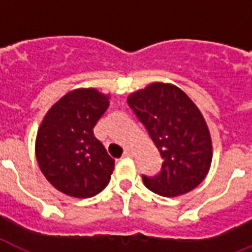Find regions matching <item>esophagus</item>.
Wrapping results in <instances>:
<instances>
[{"label": "esophagus", "mask_w": 252, "mask_h": 252, "mask_svg": "<svg viewBox=\"0 0 252 252\" xmlns=\"http://www.w3.org/2000/svg\"><path fill=\"white\" fill-rule=\"evenodd\" d=\"M132 156H133V152L130 149H126L123 153V157H132Z\"/></svg>", "instance_id": "esophagus-1"}]
</instances>
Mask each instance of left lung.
Segmentation results:
<instances>
[{
    "mask_svg": "<svg viewBox=\"0 0 252 252\" xmlns=\"http://www.w3.org/2000/svg\"><path fill=\"white\" fill-rule=\"evenodd\" d=\"M162 158L161 171L142 175L150 191L165 197L183 195L204 180L212 162V141L203 115L179 87L152 84L128 98Z\"/></svg>",
    "mask_w": 252,
    "mask_h": 252,
    "instance_id": "left-lung-1",
    "label": "left lung"
}]
</instances>
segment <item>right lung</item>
I'll list each match as a JSON object with an SVG mask.
<instances>
[{
    "label": "right lung",
    "instance_id": "obj_1",
    "mask_svg": "<svg viewBox=\"0 0 252 252\" xmlns=\"http://www.w3.org/2000/svg\"><path fill=\"white\" fill-rule=\"evenodd\" d=\"M108 96L80 89L63 96L45 115L36 136V159L49 183L73 197L103 191L115 159L94 136V126L108 108Z\"/></svg>",
    "mask_w": 252,
    "mask_h": 252
}]
</instances>
